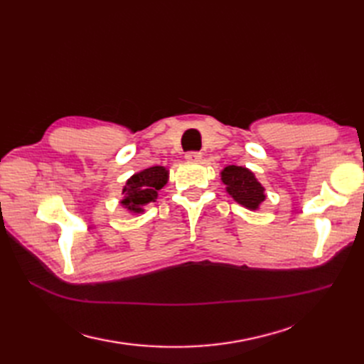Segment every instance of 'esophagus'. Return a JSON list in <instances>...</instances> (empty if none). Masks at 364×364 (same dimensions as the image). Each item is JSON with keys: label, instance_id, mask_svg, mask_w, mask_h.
Segmentation results:
<instances>
[{"label": "esophagus", "instance_id": "esophagus-1", "mask_svg": "<svg viewBox=\"0 0 364 364\" xmlns=\"http://www.w3.org/2000/svg\"><path fill=\"white\" fill-rule=\"evenodd\" d=\"M185 159L190 162H199L202 159V153L200 151H188L185 155Z\"/></svg>", "mask_w": 364, "mask_h": 364}]
</instances>
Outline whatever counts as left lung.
I'll list each match as a JSON object with an SVG mask.
<instances>
[{"mask_svg":"<svg viewBox=\"0 0 364 364\" xmlns=\"http://www.w3.org/2000/svg\"><path fill=\"white\" fill-rule=\"evenodd\" d=\"M222 181L232 199L247 209H258L259 203L266 199L262 185L257 181L255 174L245 167L229 165L222 171Z\"/></svg>","mask_w":364,"mask_h":364,"instance_id":"8db88e82","label":"left lung"}]
</instances>
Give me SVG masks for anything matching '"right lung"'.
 Wrapping results in <instances>:
<instances>
[{
  "label": "right lung",
  "mask_w": 364,
  "mask_h": 364,
  "mask_svg": "<svg viewBox=\"0 0 364 364\" xmlns=\"http://www.w3.org/2000/svg\"><path fill=\"white\" fill-rule=\"evenodd\" d=\"M168 181V171L164 167H150L132 176L127 181L123 194L124 199L121 205H124L132 213H142V206L155 202L158 191Z\"/></svg>",
  "instance_id": "obj_1"
}]
</instances>
